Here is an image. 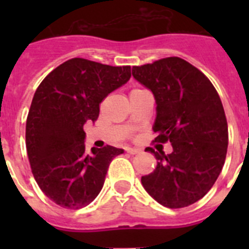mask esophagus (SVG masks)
Here are the masks:
<instances>
[{
    "mask_svg": "<svg viewBox=\"0 0 249 249\" xmlns=\"http://www.w3.org/2000/svg\"><path fill=\"white\" fill-rule=\"evenodd\" d=\"M126 152H127V153H129V155H137V153H140V149L132 148V147H127Z\"/></svg>",
    "mask_w": 249,
    "mask_h": 249,
    "instance_id": "1",
    "label": "esophagus"
}]
</instances>
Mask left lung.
Instances as JSON below:
<instances>
[{"label": "left lung", "mask_w": 249, "mask_h": 249, "mask_svg": "<svg viewBox=\"0 0 249 249\" xmlns=\"http://www.w3.org/2000/svg\"><path fill=\"white\" fill-rule=\"evenodd\" d=\"M136 80L151 89L157 105L153 142H171L172 153H153L157 167L142 176L144 190L160 204L183 208L212 188L228 147V126L214 86L198 68L179 57L133 66Z\"/></svg>", "instance_id": "1"}]
</instances>
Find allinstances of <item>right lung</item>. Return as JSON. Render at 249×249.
Segmentation results:
<instances>
[{
	"mask_svg": "<svg viewBox=\"0 0 249 249\" xmlns=\"http://www.w3.org/2000/svg\"><path fill=\"white\" fill-rule=\"evenodd\" d=\"M131 67L71 58L37 87L26 122V148L38 187L63 208L78 210L102 190L109 163L123 149L86 152L83 126L97 121L100 105L127 82Z\"/></svg>",
	"mask_w": 249,
	"mask_h": 249,
	"instance_id": "right-lung-1",
	"label": "right lung"
}]
</instances>
